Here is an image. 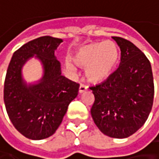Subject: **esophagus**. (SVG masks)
Returning a JSON list of instances; mask_svg holds the SVG:
<instances>
[{
	"mask_svg": "<svg viewBox=\"0 0 159 159\" xmlns=\"http://www.w3.org/2000/svg\"><path fill=\"white\" fill-rule=\"evenodd\" d=\"M87 90H88V87L85 85H80V87H79V93H84Z\"/></svg>",
	"mask_w": 159,
	"mask_h": 159,
	"instance_id": "34e87169",
	"label": "esophagus"
}]
</instances>
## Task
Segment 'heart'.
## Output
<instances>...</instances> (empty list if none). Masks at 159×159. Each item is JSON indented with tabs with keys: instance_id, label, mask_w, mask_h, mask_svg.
<instances>
[{
	"instance_id": "heart-1",
	"label": "heart",
	"mask_w": 159,
	"mask_h": 159,
	"mask_svg": "<svg viewBox=\"0 0 159 159\" xmlns=\"http://www.w3.org/2000/svg\"><path fill=\"white\" fill-rule=\"evenodd\" d=\"M119 59V47L112 41L86 45L72 57L73 63L85 69L88 80L92 83H102L111 77ZM66 68L70 72L75 71V67L70 61L66 62Z\"/></svg>"
}]
</instances>
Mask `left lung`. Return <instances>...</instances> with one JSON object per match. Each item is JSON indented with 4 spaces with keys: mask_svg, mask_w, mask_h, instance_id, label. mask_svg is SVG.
<instances>
[{
    "mask_svg": "<svg viewBox=\"0 0 159 159\" xmlns=\"http://www.w3.org/2000/svg\"><path fill=\"white\" fill-rule=\"evenodd\" d=\"M121 50L118 69L107 80L90 88L95 102L91 116L105 135L124 139L141 129L154 101V79L150 61L131 42L112 37Z\"/></svg>",
    "mask_w": 159,
    "mask_h": 159,
    "instance_id": "obj_1",
    "label": "left lung"
}]
</instances>
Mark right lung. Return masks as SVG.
<instances>
[{
  "instance_id": "obj_1",
  "label": "right lung",
  "mask_w": 159,
  "mask_h": 159,
  "mask_svg": "<svg viewBox=\"0 0 159 159\" xmlns=\"http://www.w3.org/2000/svg\"><path fill=\"white\" fill-rule=\"evenodd\" d=\"M62 42L51 36L34 39L14 53L7 69L3 90L6 112L14 127L30 140L52 136L78 95L79 85L61 75V65L55 56ZM31 58L41 63L43 75L28 83L22 69Z\"/></svg>"
}]
</instances>
